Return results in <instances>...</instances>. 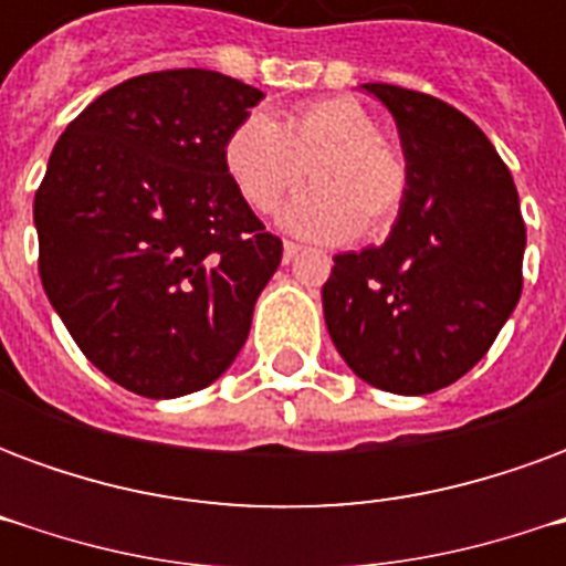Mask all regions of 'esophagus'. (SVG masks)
<instances>
[{
  "label": "esophagus",
  "mask_w": 566,
  "mask_h": 566,
  "mask_svg": "<svg viewBox=\"0 0 566 566\" xmlns=\"http://www.w3.org/2000/svg\"><path fill=\"white\" fill-rule=\"evenodd\" d=\"M300 251H303V248L296 245V242H284L282 260H284V263H291V260H294V258H296V254H300Z\"/></svg>",
  "instance_id": "34e87169"
}]
</instances>
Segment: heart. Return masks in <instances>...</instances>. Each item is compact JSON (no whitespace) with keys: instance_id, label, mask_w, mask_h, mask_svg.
Masks as SVG:
<instances>
[{"instance_id":"heart-1","label":"heart","mask_w":566,"mask_h":566,"mask_svg":"<svg viewBox=\"0 0 566 566\" xmlns=\"http://www.w3.org/2000/svg\"><path fill=\"white\" fill-rule=\"evenodd\" d=\"M223 166L251 209L272 211L306 169L315 187L282 211L291 233L345 242L381 233L406 197V163L381 136L379 117L352 96H331L287 112L275 124L245 117L223 145Z\"/></svg>"}]
</instances>
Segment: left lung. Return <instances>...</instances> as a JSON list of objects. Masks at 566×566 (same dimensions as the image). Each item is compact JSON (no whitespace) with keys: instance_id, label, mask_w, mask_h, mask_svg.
<instances>
[{"instance_id":"left-lung-1","label":"left lung","mask_w":566,"mask_h":566,"mask_svg":"<svg viewBox=\"0 0 566 566\" xmlns=\"http://www.w3.org/2000/svg\"><path fill=\"white\" fill-rule=\"evenodd\" d=\"M391 112L406 197L381 245L333 258L324 321L355 376L433 394L485 357L522 296L518 190L473 120L427 93L364 84Z\"/></svg>"}]
</instances>
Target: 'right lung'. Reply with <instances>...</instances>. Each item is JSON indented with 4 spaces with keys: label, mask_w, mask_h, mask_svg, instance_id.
Returning <instances> with one entry per match:
<instances>
[{
    "label": "right lung",
    "mask_w": 566,
    "mask_h": 566,
    "mask_svg": "<svg viewBox=\"0 0 566 566\" xmlns=\"http://www.w3.org/2000/svg\"><path fill=\"white\" fill-rule=\"evenodd\" d=\"M263 99L251 84L169 69L96 96L54 145L35 193L44 294L93 367L172 400L223 376L282 263L223 166Z\"/></svg>",
    "instance_id": "right-lung-1"
}]
</instances>
